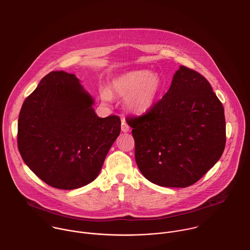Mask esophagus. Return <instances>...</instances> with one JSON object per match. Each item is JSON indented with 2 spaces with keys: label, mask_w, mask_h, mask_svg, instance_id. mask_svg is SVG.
Here are the masks:
<instances>
[{
  "label": "esophagus",
  "mask_w": 250,
  "mask_h": 250,
  "mask_svg": "<svg viewBox=\"0 0 250 250\" xmlns=\"http://www.w3.org/2000/svg\"><path fill=\"white\" fill-rule=\"evenodd\" d=\"M121 128H122V131H124V132H127L129 130V125L126 124V122L125 120L122 121Z\"/></svg>",
  "instance_id": "obj_1"
}]
</instances>
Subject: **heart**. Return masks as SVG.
<instances>
[{
	"label": "heart",
	"mask_w": 250,
	"mask_h": 250,
	"mask_svg": "<svg viewBox=\"0 0 250 250\" xmlns=\"http://www.w3.org/2000/svg\"><path fill=\"white\" fill-rule=\"evenodd\" d=\"M162 88V80L157 74L147 70H137L119 76L112 82L111 93L126 97L127 108L134 113H144L155 103ZM104 90L101 97L110 101L112 96Z\"/></svg>",
	"instance_id": "1"
}]
</instances>
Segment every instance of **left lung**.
<instances>
[{"label": "left lung", "instance_id": "obj_1", "mask_svg": "<svg viewBox=\"0 0 250 250\" xmlns=\"http://www.w3.org/2000/svg\"><path fill=\"white\" fill-rule=\"evenodd\" d=\"M135 161L150 182L186 188L221 158L226 144L224 108L208 81L180 66L171 85L149 111L127 117Z\"/></svg>", "mask_w": 250, "mask_h": 250}]
</instances>
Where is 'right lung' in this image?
<instances>
[{"label": "right lung", "mask_w": 250, "mask_h": 250, "mask_svg": "<svg viewBox=\"0 0 250 250\" xmlns=\"http://www.w3.org/2000/svg\"><path fill=\"white\" fill-rule=\"evenodd\" d=\"M94 100L74 74L52 71L24 100L17 146L44 183L73 190L92 182L121 132L118 116L99 118Z\"/></svg>", "instance_id": "add662e5"}]
</instances>
